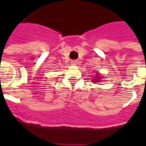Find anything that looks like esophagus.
I'll use <instances>...</instances> for the list:
<instances>
[{
	"instance_id": "esophagus-1",
	"label": "esophagus",
	"mask_w": 146,
	"mask_h": 146,
	"mask_svg": "<svg viewBox=\"0 0 146 146\" xmlns=\"http://www.w3.org/2000/svg\"><path fill=\"white\" fill-rule=\"evenodd\" d=\"M77 62L76 60H72V62H71L72 65H77Z\"/></svg>"
}]
</instances>
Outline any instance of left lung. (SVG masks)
Listing matches in <instances>:
<instances>
[{
	"label": "left lung",
	"mask_w": 146,
	"mask_h": 146,
	"mask_svg": "<svg viewBox=\"0 0 146 146\" xmlns=\"http://www.w3.org/2000/svg\"><path fill=\"white\" fill-rule=\"evenodd\" d=\"M99 74H96V77H95V79H94V82H99V78H100V77H99Z\"/></svg>",
	"instance_id": "left-lung-1"
}]
</instances>
